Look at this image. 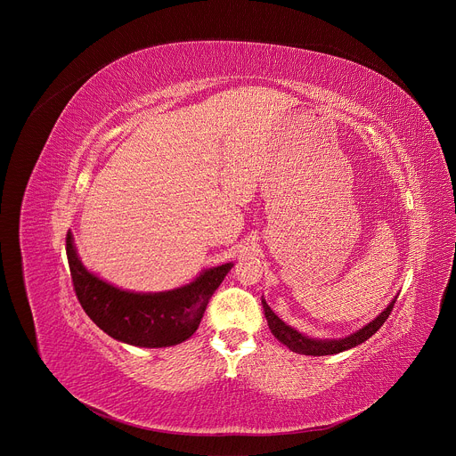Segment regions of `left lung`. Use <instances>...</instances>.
Returning <instances> with one entry per match:
<instances>
[{"instance_id":"1","label":"left lung","mask_w":456,"mask_h":456,"mask_svg":"<svg viewBox=\"0 0 456 456\" xmlns=\"http://www.w3.org/2000/svg\"><path fill=\"white\" fill-rule=\"evenodd\" d=\"M397 301V296L392 299L375 319H371L368 324H364L362 329L355 330L354 334L346 336V338H339V339H315V338H308L301 332H297L296 329H292L290 324H287L285 321H281L267 305V301L262 297V305H264V312L269 322V329L273 332V336L285 345L289 350L296 352V354H303V355H334L350 348H355L357 345H362L366 339H370L380 327L384 324V321L387 319V315L392 314L394 305Z\"/></svg>"}]
</instances>
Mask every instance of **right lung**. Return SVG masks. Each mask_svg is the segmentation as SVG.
Instances as JSON below:
<instances>
[{"label":"right lung","instance_id":"1","mask_svg":"<svg viewBox=\"0 0 456 456\" xmlns=\"http://www.w3.org/2000/svg\"><path fill=\"white\" fill-rule=\"evenodd\" d=\"M67 256L77 299L88 317L110 338L141 348H166L197 332L208 303L234 264L202 271L191 283L164 292L118 289L88 271L67 236Z\"/></svg>","mask_w":456,"mask_h":456}]
</instances>
